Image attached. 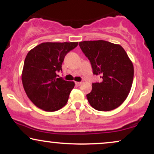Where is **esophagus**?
<instances>
[{"mask_svg": "<svg viewBox=\"0 0 154 154\" xmlns=\"http://www.w3.org/2000/svg\"><path fill=\"white\" fill-rule=\"evenodd\" d=\"M81 84H82V82H75V85L77 86H79Z\"/></svg>", "mask_w": 154, "mask_h": 154, "instance_id": "1", "label": "esophagus"}]
</instances>
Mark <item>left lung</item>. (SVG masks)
Returning a JSON list of instances; mask_svg holds the SVG:
<instances>
[{"label":"left lung","instance_id":"obj_1","mask_svg":"<svg viewBox=\"0 0 154 154\" xmlns=\"http://www.w3.org/2000/svg\"><path fill=\"white\" fill-rule=\"evenodd\" d=\"M79 45L91 61L93 74L103 79L92 84L86 95L88 102L98 111L116 109L128 96L133 81V64L126 51L105 40L82 41Z\"/></svg>","mask_w":154,"mask_h":154}]
</instances>
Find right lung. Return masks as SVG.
Wrapping results in <instances>:
<instances>
[{
	"mask_svg": "<svg viewBox=\"0 0 154 154\" xmlns=\"http://www.w3.org/2000/svg\"><path fill=\"white\" fill-rule=\"evenodd\" d=\"M77 42L40 43L31 49L24 60L22 81L28 98L37 107L56 111L66 105L75 82L61 77L58 72L67 53L75 48Z\"/></svg>",
	"mask_w": 154,
	"mask_h": 154,
	"instance_id": "add662e5",
	"label": "right lung"
}]
</instances>
